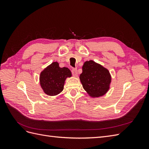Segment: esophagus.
Masks as SVG:
<instances>
[{"instance_id":"1","label":"esophagus","mask_w":149,"mask_h":149,"mask_svg":"<svg viewBox=\"0 0 149 149\" xmlns=\"http://www.w3.org/2000/svg\"><path fill=\"white\" fill-rule=\"evenodd\" d=\"M71 72H72V74H73V75L75 76V77H76V76H78V71L76 69H73L71 70Z\"/></svg>"}]
</instances>
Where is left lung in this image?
<instances>
[{"mask_svg": "<svg viewBox=\"0 0 149 149\" xmlns=\"http://www.w3.org/2000/svg\"><path fill=\"white\" fill-rule=\"evenodd\" d=\"M82 70L79 79L84 89L90 97H101L109 91L111 76L107 68L95 61L89 60L84 63Z\"/></svg>", "mask_w": 149, "mask_h": 149, "instance_id": "1", "label": "left lung"}]
</instances>
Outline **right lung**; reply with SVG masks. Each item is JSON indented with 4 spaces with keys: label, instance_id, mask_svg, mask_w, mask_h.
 Masks as SVG:
<instances>
[{
    "label": "right lung",
    "instance_id": "add662e5",
    "mask_svg": "<svg viewBox=\"0 0 149 149\" xmlns=\"http://www.w3.org/2000/svg\"><path fill=\"white\" fill-rule=\"evenodd\" d=\"M71 76V72L68 68H60L58 62H53L40 73V86L47 95L56 96L63 90L66 79Z\"/></svg>",
    "mask_w": 149,
    "mask_h": 149
}]
</instances>
